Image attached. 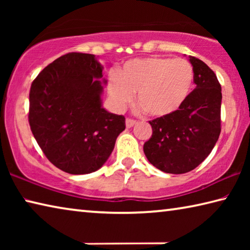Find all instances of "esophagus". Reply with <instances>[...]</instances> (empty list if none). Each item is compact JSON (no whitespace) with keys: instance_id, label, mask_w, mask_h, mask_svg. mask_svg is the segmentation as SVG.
Instances as JSON below:
<instances>
[{"instance_id":"obj_1","label":"esophagus","mask_w":250,"mask_h":250,"mask_svg":"<svg viewBox=\"0 0 250 250\" xmlns=\"http://www.w3.org/2000/svg\"><path fill=\"white\" fill-rule=\"evenodd\" d=\"M135 124H137V121L133 120V119H130V118H126V120H125L126 128H131V126H133Z\"/></svg>"}]
</instances>
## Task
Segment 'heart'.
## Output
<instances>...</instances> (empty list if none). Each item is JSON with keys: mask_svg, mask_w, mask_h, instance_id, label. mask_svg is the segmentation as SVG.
<instances>
[{"mask_svg": "<svg viewBox=\"0 0 250 250\" xmlns=\"http://www.w3.org/2000/svg\"><path fill=\"white\" fill-rule=\"evenodd\" d=\"M193 82V67L185 59L137 58L125 62L118 75L110 76L108 94L115 108L124 109L138 91L139 103L150 115L164 117L181 108Z\"/></svg>", "mask_w": 250, "mask_h": 250, "instance_id": "heart-1", "label": "heart"}]
</instances>
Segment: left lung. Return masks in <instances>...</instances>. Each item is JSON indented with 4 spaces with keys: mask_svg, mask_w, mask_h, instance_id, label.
<instances>
[{
    "mask_svg": "<svg viewBox=\"0 0 250 250\" xmlns=\"http://www.w3.org/2000/svg\"><path fill=\"white\" fill-rule=\"evenodd\" d=\"M189 62L195 89L175 112L149 121L152 135L143 146L149 162L171 174H183L200 166L221 134V83L201 59L191 56Z\"/></svg>",
    "mask_w": 250,
    "mask_h": 250,
    "instance_id": "8db88e82",
    "label": "left lung"
}]
</instances>
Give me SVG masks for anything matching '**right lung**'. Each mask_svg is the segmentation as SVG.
<instances>
[{"mask_svg": "<svg viewBox=\"0 0 250 250\" xmlns=\"http://www.w3.org/2000/svg\"><path fill=\"white\" fill-rule=\"evenodd\" d=\"M103 69L95 55L69 53L41 71L29 90L28 122L50 162L69 174L104 166L125 118L101 105Z\"/></svg>", "mask_w": 250, "mask_h": 250, "instance_id": "add662e5", "label": "right lung"}]
</instances>
